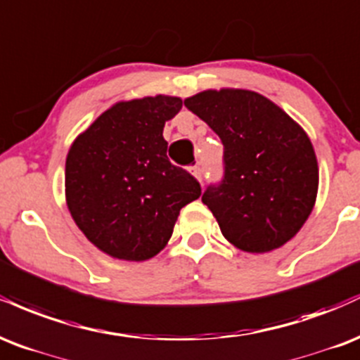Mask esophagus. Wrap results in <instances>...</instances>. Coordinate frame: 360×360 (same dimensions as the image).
<instances>
[{
    "label": "esophagus",
    "mask_w": 360,
    "mask_h": 360,
    "mask_svg": "<svg viewBox=\"0 0 360 360\" xmlns=\"http://www.w3.org/2000/svg\"><path fill=\"white\" fill-rule=\"evenodd\" d=\"M190 173H192L193 176H195L197 180H200L202 181V175H204V170H202V167L200 165H193V167H190Z\"/></svg>",
    "instance_id": "obj_1"
}]
</instances>
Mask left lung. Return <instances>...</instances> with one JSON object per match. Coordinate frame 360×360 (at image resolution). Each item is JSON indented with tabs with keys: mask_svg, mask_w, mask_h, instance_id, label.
I'll list each match as a JSON object with an SVG mask.
<instances>
[{
	"mask_svg": "<svg viewBox=\"0 0 360 360\" xmlns=\"http://www.w3.org/2000/svg\"><path fill=\"white\" fill-rule=\"evenodd\" d=\"M184 104L224 145L222 180L202 195L224 238L248 252L288 243L310 215L319 190V165L305 131L252 91H204Z\"/></svg>",
	"mask_w": 360,
	"mask_h": 360,
	"instance_id": "1",
	"label": "left lung"
}]
</instances>
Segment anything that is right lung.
Here are the masks:
<instances>
[{"label": "right lung", "instance_id": "add662e5", "mask_svg": "<svg viewBox=\"0 0 360 360\" xmlns=\"http://www.w3.org/2000/svg\"><path fill=\"white\" fill-rule=\"evenodd\" d=\"M180 97L117 103L72 143L65 197L75 224L105 255L145 261L172 238L180 209L200 197L197 179L172 165L163 126Z\"/></svg>", "mask_w": 360, "mask_h": 360}]
</instances>
